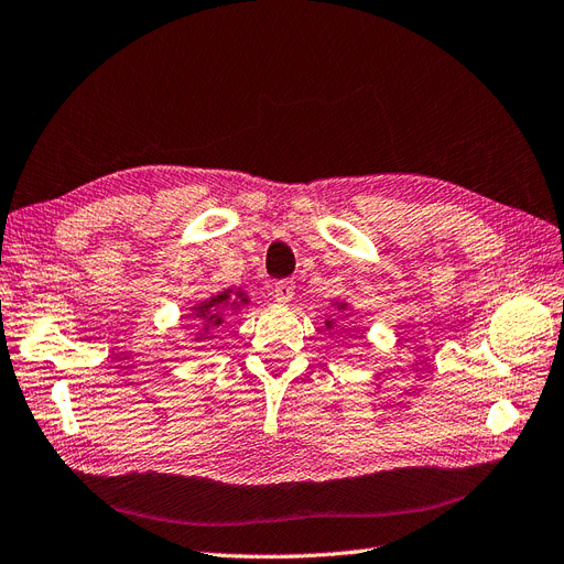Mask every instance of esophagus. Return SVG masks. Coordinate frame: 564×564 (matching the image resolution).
<instances>
[{"instance_id":"obj_1","label":"esophagus","mask_w":564,"mask_h":564,"mask_svg":"<svg viewBox=\"0 0 564 564\" xmlns=\"http://www.w3.org/2000/svg\"><path fill=\"white\" fill-rule=\"evenodd\" d=\"M271 295L276 297V302H290L295 297V283L293 281H276L271 285Z\"/></svg>"}]
</instances>
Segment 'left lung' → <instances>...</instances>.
<instances>
[{
  "mask_svg": "<svg viewBox=\"0 0 564 564\" xmlns=\"http://www.w3.org/2000/svg\"><path fill=\"white\" fill-rule=\"evenodd\" d=\"M339 306H341V308H344V304H339ZM325 325H327V327H332V323H329V321H327V323H325Z\"/></svg>",
  "mask_w": 564,
  "mask_h": 564,
  "instance_id": "1",
  "label": "left lung"
}]
</instances>
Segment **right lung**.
<instances>
[{"label":"right lung","mask_w":564,"mask_h":564,"mask_svg":"<svg viewBox=\"0 0 564 564\" xmlns=\"http://www.w3.org/2000/svg\"><path fill=\"white\" fill-rule=\"evenodd\" d=\"M235 297H239V302H248V297L241 293V290H237ZM229 300H232V290H225V293L220 295H214L212 300L202 302L199 306H195V318L202 321L199 325L204 327H212V325H220L223 323V308L229 304Z\"/></svg>","instance_id":"right-lung-1"}]
</instances>
